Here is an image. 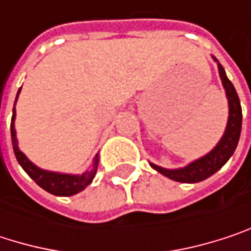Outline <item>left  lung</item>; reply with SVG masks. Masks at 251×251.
I'll list each match as a JSON object with an SVG mask.
<instances>
[{
    "instance_id": "8db88e82",
    "label": "left lung",
    "mask_w": 251,
    "mask_h": 251,
    "mask_svg": "<svg viewBox=\"0 0 251 251\" xmlns=\"http://www.w3.org/2000/svg\"><path fill=\"white\" fill-rule=\"evenodd\" d=\"M218 70H220V76L223 81V85L226 88V99H228V106H229V116H228V124L224 136L221 138V141L218 142V145L205 157L193 161L192 164H189L184 169H177V170H167L163 167H158L155 164H151V167L154 170H157L158 173L163 176L176 180V181H181V183H198L202 181L212 175H215L226 161L229 160V157L234 154L238 139H240V133H241V119H243V113H241V104H240V99L238 94L232 85V82L228 79L224 68L218 64Z\"/></svg>"
}]
</instances>
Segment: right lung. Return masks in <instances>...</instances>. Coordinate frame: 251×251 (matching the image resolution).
Returning a JSON list of instances; mask_svg holds the SVG:
<instances>
[{
    "label": "right lung",
    "mask_w": 251,
    "mask_h": 251,
    "mask_svg": "<svg viewBox=\"0 0 251 251\" xmlns=\"http://www.w3.org/2000/svg\"><path fill=\"white\" fill-rule=\"evenodd\" d=\"M22 90V88H20ZM19 90V93H20ZM17 93V97H19ZM17 101V99H16ZM16 101H14V109H13V118H11V141H13V150L16 154V158L19 164L23 167L27 175L30 176L42 189L46 192L56 195V196H73L78 192L84 190L93 180V177L97 172V157L94 160V169L91 172H87L82 176H73V175H59V173H52L42 170L36 167L31 161L27 160L25 154L19 150L17 139H16V129H14V121H16Z\"/></svg>",
    "instance_id": "1"
}]
</instances>
